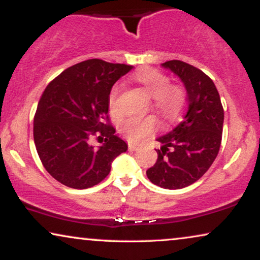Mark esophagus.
Instances as JSON below:
<instances>
[{"mask_svg": "<svg viewBox=\"0 0 260 260\" xmlns=\"http://www.w3.org/2000/svg\"><path fill=\"white\" fill-rule=\"evenodd\" d=\"M128 148H129V151H136V150H138V145L128 143Z\"/></svg>", "mask_w": 260, "mask_h": 260, "instance_id": "1", "label": "esophagus"}]
</instances>
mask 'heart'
Instances as JSON below:
<instances>
[{"label": "heart", "mask_w": 260, "mask_h": 260, "mask_svg": "<svg viewBox=\"0 0 260 260\" xmlns=\"http://www.w3.org/2000/svg\"><path fill=\"white\" fill-rule=\"evenodd\" d=\"M134 81L144 86L151 94L152 105L165 120H175L183 112L186 105V90L182 84L171 83L170 77L153 68H144L133 76ZM121 86L115 84L108 94V109L113 117L122 115L120 106ZM158 126L157 119L148 115L145 117L131 116L120 123L121 134L137 141L154 132Z\"/></svg>", "instance_id": "heart-1"}]
</instances>
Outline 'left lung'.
<instances>
[{"mask_svg":"<svg viewBox=\"0 0 260 260\" xmlns=\"http://www.w3.org/2000/svg\"><path fill=\"white\" fill-rule=\"evenodd\" d=\"M162 67L184 83L188 101L185 115L165 136L155 164L146 171L153 184L164 189L185 188L202 177L219 153L222 139L223 108L215 84L192 65L169 60Z\"/></svg>","mask_w":260,"mask_h":260,"instance_id":"left-lung-1","label":"left lung"}]
</instances>
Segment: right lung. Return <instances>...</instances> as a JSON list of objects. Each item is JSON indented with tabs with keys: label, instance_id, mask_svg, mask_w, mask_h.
Masks as SVG:
<instances>
[{
	"label": "right lung",
	"instance_id": "obj_1",
	"mask_svg": "<svg viewBox=\"0 0 260 260\" xmlns=\"http://www.w3.org/2000/svg\"><path fill=\"white\" fill-rule=\"evenodd\" d=\"M132 65L88 59L72 65L48 83L34 115L33 136L44 168L61 184L88 189L102 182L127 144L109 123L108 94ZM106 136L95 149L92 135Z\"/></svg>",
	"mask_w": 260,
	"mask_h": 260
}]
</instances>
